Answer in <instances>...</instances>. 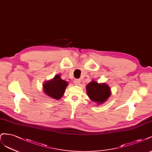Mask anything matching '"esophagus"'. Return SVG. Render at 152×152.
<instances>
[{"mask_svg": "<svg viewBox=\"0 0 152 152\" xmlns=\"http://www.w3.org/2000/svg\"><path fill=\"white\" fill-rule=\"evenodd\" d=\"M74 83L76 85H78L80 83V80H77V79H75L74 80Z\"/></svg>", "mask_w": 152, "mask_h": 152, "instance_id": "obj_1", "label": "esophagus"}]
</instances>
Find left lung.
<instances>
[{
    "mask_svg": "<svg viewBox=\"0 0 152 152\" xmlns=\"http://www.w3.org/2000/svg\"><path fill=\"white\" fill-rule=\"evenodd\" d=\"M88 96L90 99L99 104L104 103L110 95V90L109 86L102 83L99 84L96 81H91L86 86Z\"/></svg>",
    "mask_w": 152,
    "mask_h": 152,
    "instance_id": "1",
    "label": "left lung"
}]
</instances>
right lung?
Masks as SVG:
<instances>
[{"mask_svg": "<svg viewBox=\"0 0 152 152\" xmlns=\"http://www.w3.org/2000/svg\"><path fill=\"white\" fill-rule=\"evenodd\" d=\"M67 85V82L61 79L59 75H56L52 81L44 83L43 90L48 96L58 100L62 96Z\"/></svg>", "mask_w": 152, "mask_h": 152, "instance_id": "right-lung-1", "label": "right lung"}]
</instances>
